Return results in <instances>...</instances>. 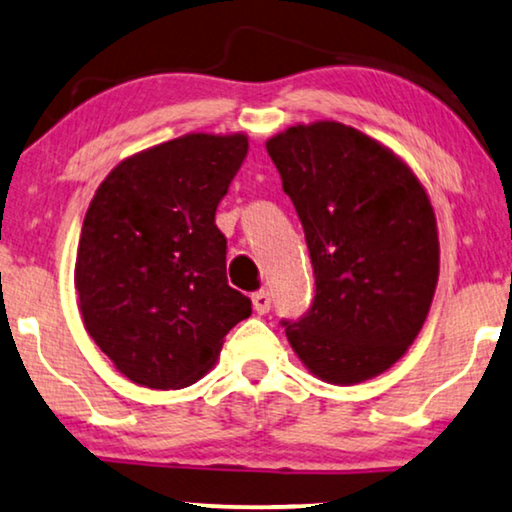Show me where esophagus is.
<instances>
[{
    "mask_svg": "<svg viewBox=\"0 0 512 512\" xmlns=\"http://www.w3.org/2000/svg\"><path fill=\"white\" fill-rule=\"evenodd\" d=\"M253 306H255V311H257L259 315L269 313V308H271L269 292H266V290H259V292H255V294H253Z\"/></svg>",
    "mask_w": 512,
    "mask_h": 512,
    "instance_id": "obj_1",
    "label": "esophagus"
}]
</instances>
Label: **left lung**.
Masks as SVG:
<instances>
[{
  "label": "left lung",
  "mask_w": 512,
  "mask_h": 512,
  "mask_svg": "<svg viewBox=\"0 0 512 512\" xmlns=\"http://www.w3.org/2000/svg\"><path fill=\"white\" fill-rule=\"evenodd\" d=\"M304 227L311 308L283 320L315 376L369 380L397 362L427 320L438 280L434 208L413 171L355 127L325 120L266 141Z\"/></svg>",
  "instance_id": "obj_1"
}]
</instances>
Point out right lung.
Masks as SVG:
<instances>
[{"mask_svg": "<svg viewBox=\"0 0 512 512\" xmlns=\"http://www.w3.org/2000/svg\"><path fill=\"white\" fill-rule=\"evenodd\" d=\"M248 155L243 134H187L120 162L90 201L76 253L85 329L122 376L181 390L253 313L227 285L215 211Z\"/></svg>", "mask_w": 512, "mask_h": 512, "instance_id": "obj_1", "label": "right lung"}]
</instances>
